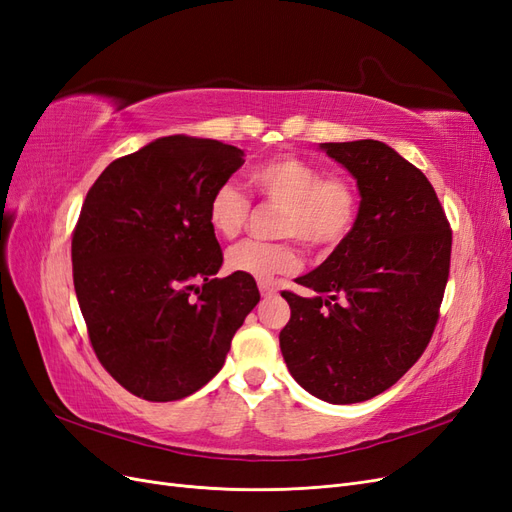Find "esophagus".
Masks as SVG:
<instances>
[{
    "label": "esophagus",
    "mask_w": 512,
    "mask_h": 512,
    "mask_svg": "<svg viewBox=\"0 0 512 512\" xmlns=\"http://www.w3.org/2000/svg\"><path fill=\"white\" fill-rule=\"evenodd\" d=\"M258 290H260L262 297H273V294H277V286L271 284V282H260Z\"/></svg>",
    "instance_id": "obj_1"
}]
</instances>
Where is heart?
<instances>
[{
	"label": "heart",
	"mask_w": 512,
	"mask_h": 512,
	"mask_svg": "<svg viewBox=\"0 0 512 512\" xmlns=\"http://www.w3.org/2000/svg\"><path fill=\"white\" fill-rule=\"evenodd\" d=\"M250 183L269 203L284 207L280 235L301 239L309 250L331 252L342 245L359 218V194L346 177H324L322 168L299 156H275L250 170ZM250 218V200L232 183L215 188L207 220L222 239L237 237ZM301 265L299 247L286 243L243 241L226 254L232 273L269 282Z\"/></svg>",
	"instance_id": "heart-1"
}]
</instances>
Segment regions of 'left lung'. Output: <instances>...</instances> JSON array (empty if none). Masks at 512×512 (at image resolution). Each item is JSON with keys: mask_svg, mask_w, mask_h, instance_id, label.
Returning a JSON list of instances; mask_svg holds the SVG:
<instances>
[{"mask_svg": "<svg viewBox=\"0 0 512 512\" xmlns=\"http://www.w3.org/2000/svg\"><path fill=\"white\" fill-rule=\"evenodd\" d=\"M354 177L350 237L282 292L290 376L329 404H359L406 374L429 344L451 267V226L427 177L380 141L320 143Z\"/></svg>", "mask_w": 512, "mask_h": 512, "instance_id": "obj_1", "label": "left lung"}]
</instances>
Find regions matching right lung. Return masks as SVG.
<instances>
[{"instance_id":"add662e5","label":"right lung","mask_w":512,"mask_h":512,"mask_svg":"<svg viewBox=\"0 0 512 512\" xmlns=\"http://www.w3.org/2000/svg\"><path fill=\"white\" fill-rule=\"evenodd\" d=\"M243 162L211 138L162 136L87 192L72 237L76 299L100 363L136 397L203 389L260 301L252 277H213L224 258L207 205Z\"/></svg>"}]
</instances>
